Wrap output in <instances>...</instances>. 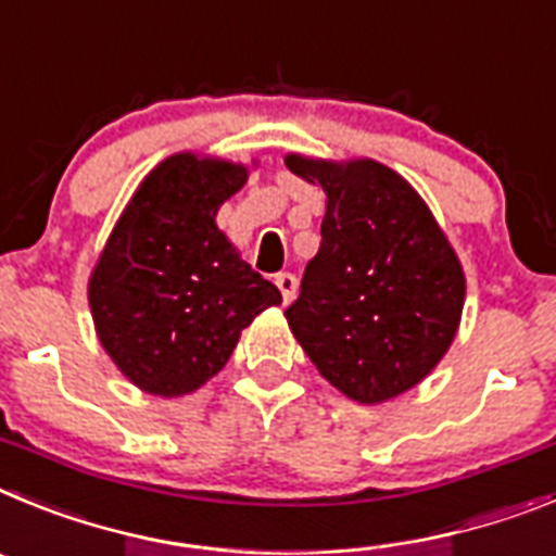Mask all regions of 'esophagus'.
I'll return each instance as SVG.
<instances>
[{
	"label": "esophagus",
	"instance_id": "34e87169",
	"mask_svg": "<svg viewBox=\"0 0 556 556\" xmlns=\"http://www.w3.org/2000/svg\"><path fill=\"white\" fill-rule=\"evenodd\" d=\"M274 282H277L279 293H282L285 305H291L293 296H296V277H293V274H277Z\"/></svg>",
	"mask_w": 556,
	"mask_h": 556
}]
</instances>
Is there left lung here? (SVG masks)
Returning a JSON list of instances; mask_svg holds the SVG:
<instances>
[{"label": "left lung", "instance_id": "8db88e82", "mask_svg": "<svg viewBox=\"0 0 556 556\" xmlns=\"http://www.w3.org/2000/svg\"><path fill=\"white\" fill-rule=\"evenodd\" d=\"M327 195L321 245L285 318L321 378L361 405L422 383L465 307V268L419 192L375 159L285 156Z\"/></svg>", "mask_w": 556, "mask_h": 556}]
</instances>
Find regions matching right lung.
<instances>
[{"label": "right lung", "mask_w": 556, "mask_h": 556, "mask_svg": "<svg viewBox=\"0 0 556 556\" xmlns=\"http://www.w3.org/2000/svg\"><path fill=\"white\" fill-rule=\"evenodd\" d=\"M249 167L181 151L125 204L89 277L100 344L137 389L181 397L215 378L240 332L282 302L215 224Z\"/></svg>", "instance_id": "1"}]
</instances>
